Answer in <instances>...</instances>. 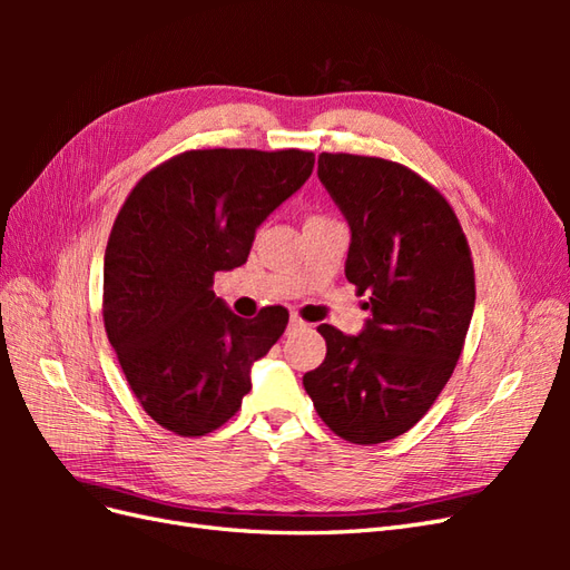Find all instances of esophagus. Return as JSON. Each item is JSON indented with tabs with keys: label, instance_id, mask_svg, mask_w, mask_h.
<instances>
[{
	"label": "esophagus",
	"instance_id": "34e87169",
	"mask_svg": "<svg viewBox=\"0 0 570 570\" xmlns=\"http://www.w3.org/2000/svg\"><path fill=\"white\" fill-rule=\"evenodd\" d=\"M302 327H306V323H304L299 316H289L287 333H297V331H302Z\"/></svg>",
	"mask_w": 570,
	"mask_h": 570
}]
</instances>
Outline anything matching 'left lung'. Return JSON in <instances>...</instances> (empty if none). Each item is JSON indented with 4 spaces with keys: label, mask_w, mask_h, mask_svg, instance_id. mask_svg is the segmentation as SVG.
<instances>
[{
    "label": "left lung",
    "mask_w": 570,
    "mask_h": 570,
    "mask_svg": "<svg viewBox=\"0 0 570 570\" xmlns=\"http://www.w3.org/2000/svg\"><path fill=\"white\" fill-rule=\"evenodd\" d=\"M318 180L350 226L344 275L371 316L358 335L318 325L327 354L304 390L335 435L387 442L454 373L475 306L471 252L452 206L400 164L323 151Z\"/></svg>",
    "instance_id": "obj_1"
}]
</instances>
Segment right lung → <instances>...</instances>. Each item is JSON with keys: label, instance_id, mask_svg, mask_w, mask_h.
<instances>
[{"label": "right lung", "instance_id": "add662e5", "mask_svg": "<svg viewBox=\"0 0 570 570\" xmlns=\"http://www.w3.org/2000/svg\"><path fill=\"white\" fill-rule=\"evenodd\" d=\"M299 149H197L135 185L105 254V327L130 390L183 438L233 419L252 366L281 340L287 308L239 318L214 275L243 266L256 228L308 180Z\"/></svg>", "mask_w": 570, "mask_h": 570}]
</instances>
